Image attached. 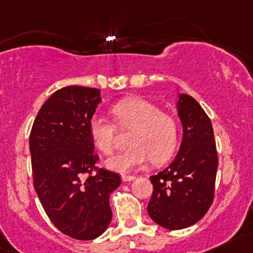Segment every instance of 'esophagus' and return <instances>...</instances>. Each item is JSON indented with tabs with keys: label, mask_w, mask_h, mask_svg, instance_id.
<instances>
[{
	"label": "esophagus",
	"mask_w": 253,
	"mask_h": 253,
	"mask_svg": "<svg viewBox=\"0 0 253 253\" xmlns=\"http://www.w3.org/2000/svg\"><path fill=\"white\" fill-rule=\"evenodd\" d=\"M122 181L127 182V181H132V180L135 179V176L133 175H127V174H122Z\"/></svg>",
	"instance_id": "34e87169"
}]
</instances>
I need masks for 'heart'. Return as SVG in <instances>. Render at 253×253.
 I'll return each mask as SVG.
<instances>
[{
	"instance_id": "heart-1",
	"label": "heart",
	"mask_w": 253,
	"mask_h": 253,
	"mask_svg": "<svg viewBox=\"0 0 253 253\" xmlns=\"http://www.w3.org/2000/svg\"><path fill=\"white\" fill-rule=\"evenodd\" d=\"M119 127L132 129L128 144L131 148L108 158L105 165L116 171L141 168L150 158L163 162L176 148L179 125L170 114L163 113L156 104L139 97H129L116 102L112 108ZM88 133L93 145L104 155L115 146L116 128L109 119L95 114L88 121Z\"/></svg>"
}]
</instances>
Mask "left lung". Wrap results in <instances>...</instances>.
<instances>
[{
	"mask_svg": "<svg viewBox=\"0 0 253 253\" xmlns=\"http://www.w3.org/2000/svg\"><path fill=\"white\" fill-rule=\"evenodd\" d=\"M177 113L184 127L173 162L157 175L148 205L150 217L170 230L190 227L211 207L218 158L209 116L193 97L180 95Z\"/></svg>",
	"mask_w": 253,
	"mask_h": 253,
	"instance_id": "left-lung-1",
	"label": "left lung"
}]
</instances>
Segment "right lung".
I'll list each match as a JSON object with an SVG mask.
<instances>
[{"mask_svg":"<svg viewBox=\"0 0 253 253\" xmlns=\"http://www.w3.org/2000/svg\"><path fill=\"white\" fill-rule=\"evenodd\" d=\"M101 101L98 88H60L42 105L30 133L36 193L52 224L77 240L107 229L110 193L121 184L118 173L96 166L88 121Z\"/></svg>","mask_w":253,"mask_h":253,"instance_id":"add662e5","label":"right lung"}]
</instances>
